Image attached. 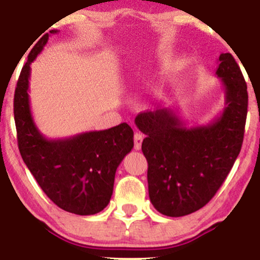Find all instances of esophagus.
<instances>
[{
    "instance_id": "obj_1",
    "label": "esophagus",
    "mask_w": 260,
    "mask_h": 260,
    "mask_svg": "<svg viewBox=\"0 0 260 260\" xmlns=\"http://www.w3.org/2000/svg\"><path fill=\"white\" fill-rule=\"evenodd\" d=\"M134 141H135V149H136V150H140L142 142H143V135L140 133H136L134 136Z\"/></svg>"
}]
</instances>
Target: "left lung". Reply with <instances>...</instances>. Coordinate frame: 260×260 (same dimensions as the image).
Wrapping results in <instances>:
<instances>
[{"label": "left lung", "instance_id": "1", "mask_svg": "<svg viewBox=\"0 0 260 260\" xmlns=\"http://www.w3.org/2000/svg\"><path fill=\"white\" fill-rule=\"evenodd\" d=\"M215 76L225 88V108L206 125L188 127L173 109L142 112L135 123L147 137L149 198L163 215L183 216L211 201L239 155L247 115V86L230 53Z\"/></svg>", "mask_w": 260, "mask_h": 260}]
</instances>
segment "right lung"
Returning <instances> with one entry per match:
<instances>
[{"instance_id": "obj_1", "label": "right lung", "mask_w": 260, "mask_h": 260, "mask_svg": "<svg viewBox=\"0 0 260 260\" xmlns=\"http://www.w3.org/2000/svg\"><path fill=\"white\" fill-rule=\"evenodd\" d=\"M53 29L37 42L22 67L14 95L17 143L23 162L45 194L63 211L93 215L111 199L116 170L134 148L129 124L76 136L49 140L35 125L30 111V63L47 44Z\"/></svg>"}]
</instances>
